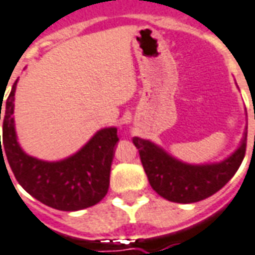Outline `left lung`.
<instances>
[{"instance_id": "obj_1", "label": "left lung", "mask_w": 255, "mask_h": 255, "mask_svg": "<svg viewBox=\"0 0 255 255\" xmlns=\"http://www.w3.org/2000/svg\"><path fill=\"white\" fill-rule=\"evenodd\" d=\"M246 138L245 131L241 146L226 160L213 164H187L138 137L133 138V144L152 189L168 201L191 204L215 194L235 175L246 153Z\"/></svg>"}]
</instances>
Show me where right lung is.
<instances>
[{"label":"right lung","instance_id":"obj_1","mask_svg":"<svg viewBox=\"0 0 255 255\" xmlns=\"http://www.w3.org/2000/svg\"><path fill=\"white\" fill-rule=\"evenodd\" d=\"M16 84L17 80L3 106L2 96L0 98V120L2 117L3 121L0 164L8 161L24 190L54 209L80 211L102 201L109 191L114 146L120 140L117 128L99 130L79 152L64 160L43 161L28 156L18 145L14 130Z\"/></svg>","mask_w":255,"mask_h":255}]
</instances>
